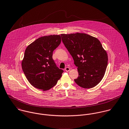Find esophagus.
<instances>
[{"label":"esophagus","mask_w":129,"mask_h":129,"mask_svg":"<svg viewBox=\"0 0 129 129\" xmlns=\"http://www.w3.org/2000/svg\"><path fill=\"white\" fill-rule=\"evenodd\" d=\"M70 68L69 67H66L65 69V70L66 72H69L70 71Z\"/></svg>","instance_id":"esophagus-1"}]
</instances>
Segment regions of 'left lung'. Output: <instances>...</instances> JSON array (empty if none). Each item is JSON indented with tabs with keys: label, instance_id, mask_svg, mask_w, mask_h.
I'll return each instance as SVG.
<instances>
[{
	"label": "left lung",
	"instance_id": "8db88e82",
	"mask_svg": "<svg viewBox=\"0 0 129 129\" xmlns=\"http://www.w3.org/2000/svg\"><path fill=\"white\" fill-rule=\"evenodd\" d=\"M62 41L78 67V86L89 88L98 85L104 77L108 56L100 41L84 33L61 34Z\"/></svg>",
	"mask_w": 129,
	"mask_h": 129
}]
</instances>
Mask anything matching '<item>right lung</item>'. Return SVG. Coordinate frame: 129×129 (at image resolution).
Listing matches in <instances>:
<instances>
[{"instance_id": "right-lung-1", "label": "right lung", "mask_w": 129, "mask_h": 129, "mask_svg": "<svg viewBox=\"0 0 129 129\" xmlns=\"http://www.w3.org/2000/svg\"><path fill=\"white\" fill-rule=\"evenodd\" d=\"M61 41L60 35L44 36L26 48L22 67L29 83L36 88L49 90L61 77L63 70L57 67L52 58L53 51Z\"/></svg>"}]
</instances>
